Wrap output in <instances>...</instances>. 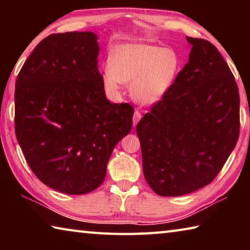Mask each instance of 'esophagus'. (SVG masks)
I'll list each match as a JSON object with an SVG mask.
<instances>
[{
  "label": "esophagus",
  "instance_id": "esophagus-1",
  "mask_svg": "<svg viewBox=\"0 0 250 250\" xmlns=\"http://www.w3.org/2000/svg\"><path fill=\"white\" fill-rule=\"evenodd\" d=\"M141 117H142L141 112H140V111H138V110H135V111H134V115H133V125H138V122L140 121Z\"/></svg>",
  "mask_w": 250,
  "mask_h": 250
}]
</instances>
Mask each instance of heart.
Returning a JSON list of instances; mask_svg holds the SVG:
<instances>
[{
  "mask_svg": "<svg viewBox=\"0 0 250 250\" xmlns=\"http://www.w3.org/2000/svg\"><path fill=\"white\" fill-rule=\"evenodd\" d=\"M180 70L175 50L151 44H124L113 49L109 66L104 69V83L111 91L120 83L131 84V94L141 104H153L174 83Z\"/></svg>",
  "mask_w": 250,
  "mask_h": 250,
  "instance_id": "1",
  "label": "heart"
}]
</instances>
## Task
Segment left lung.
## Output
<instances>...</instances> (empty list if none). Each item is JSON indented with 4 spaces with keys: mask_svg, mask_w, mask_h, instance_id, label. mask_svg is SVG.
Listing matches in <instances>:
<instances>
[{
    "mask_svg": "<svg viewBox=\"0 0 250 250\" xmlns=\"http://www.w3.org/2000/svg\"><path fill=\"white\" fill-rule=\"evenodd\" d=\"M188 62L139 121L143 174L160 196H180L209 184L239 137L234 75L208 41L186 37Z\"/></svg>",
    "mask_w": 250,
    "mask_h": 250,
    "instance_id": "left-lung-1",
    "label": "left lung"
}]
</instances>
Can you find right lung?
<instances>
[{
	"instance_id": "1",
	"label": "right lung",
	"mask_w": 250,
	"mask_h": 250,
	"mask_svg": "<svg viewBox=\"0 0 250 250\" xmlns=\"http://www.w3.org/2000/svg\"><path fill=\"white\" fill-rule=\"evenodd\" d=\"M97 40L92 32L52 34L15 83V134L29 167L71 195L103 184L113 149L132 126V105L105 98Z\"/></svg>"
}]
</instances>
